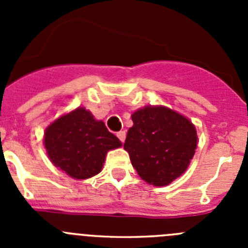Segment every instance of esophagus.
Masks as SVG:
<instances>
[{
  "mask_svg": "<svg viewBox=\"0 0 248 248\" xmlns=\"http://www.w3.org/2000/svg\"><path fill=\"white\" fill-rule=\"evenodd\" d=\"M117 137L119 138V140H120V141H122V143H124V141H125V137H126L125 131H123V130L118 131Z\"/></svg>",
  "mask_w": 248,
  "mask_h": 248,
  "instance_id": "obj_1",
  "label": "esophagus"
}]
</instances>
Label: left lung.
Listing matches in <instances>:
<instances>
[{"mask_svg":"<svg viewBox=\"0 0 248 248\" xmlns=\"http://www.w3.org/2000/svg\"><path fill=\"white\" fill-rule=\"evenodd\" d=\"M131 120L124 149L139 176L154 186H166L181 176L198 146L194 124L161 105L138 109Z\"/></svg>","mask_w":248,"mask_h":248,"instance_id":"8db88e82","label":"left lung"}]
</instances>
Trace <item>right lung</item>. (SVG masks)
Wrapping results in <instances>:
<instances>
[{"label":"right lung","mask_w":248,"mask_h":248,"mask_svg":"<svg viewBox=\"0 0 248 248\" xmlns=\"http://www.w3.org/2000/svg\"><path fill=\"white\" fill-rule=\"evenodd\" d=\"M43 143L52 164L77 180L99 174L107 153L122 146L104 123L82 107L49 124Z\"/></svg>","instance_id":"1"}]
</instances>
